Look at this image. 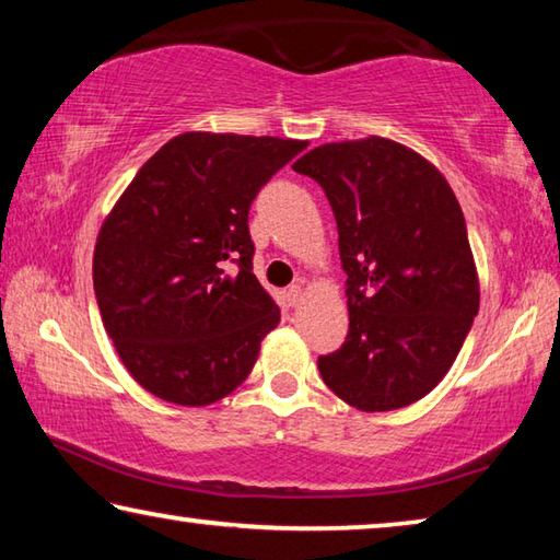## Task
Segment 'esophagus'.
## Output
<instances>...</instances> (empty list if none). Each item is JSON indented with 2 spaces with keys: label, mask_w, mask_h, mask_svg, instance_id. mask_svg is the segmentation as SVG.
<instances>
[{
  "label": "esophagus",
  "mask_w": 560,
  "mask_h": 560,
  "mask_svg": "<svg viewBox=\"0 0 560 560\" xmlns=\"http://www.w3.org/2000/svg\"><path fill=\"white\" fill-rule=\"evenodd\" d=\"M287 301H289L291 308H296L299 303L303 301V289L299 287V283H293V287L287 291Z\"/></svg>",
  "instance_id": "1"
}]
</instances>
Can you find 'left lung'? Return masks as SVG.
Here are the masks:
<instances>
[{
  "label": "left lung",
  "mask_w": 560,
  "mask_h": 560,
  "mask_svg": "<svg viewBox=\"0 0 560 560\" xmlns=\"http://www.w3.org/2000/svg\"><path fill=\"white\" fill-rule=\"evenodd\" d=\"M324 187L346 269L348 338L318 358L324 383L363 412L438 387L479 311L462 207L428 158L390 138L324 143L293 163Z\"/></svg>",
  "instance_id": "obj_1"
}]
</instances>
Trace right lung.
Instances as JSON below:
<instances>
[{
  "label": "right lung",
  "mask_w": 560,
  "mask_h": 560,
  "mask_svg": "<svg viewBox=\"0 0 560 560\" xmlns=\"http://www.w3.org/2000/svg\"><path fill=\"white\" fill-rule=\"evenodd\" d=\"M308 140L187 130L122 189L93 249L103 326L140 387L202 407L236 390L279 326L252 273L249 205Z\"/></svg>",
  "instance_id": "obj_1"
}]
</instances>
